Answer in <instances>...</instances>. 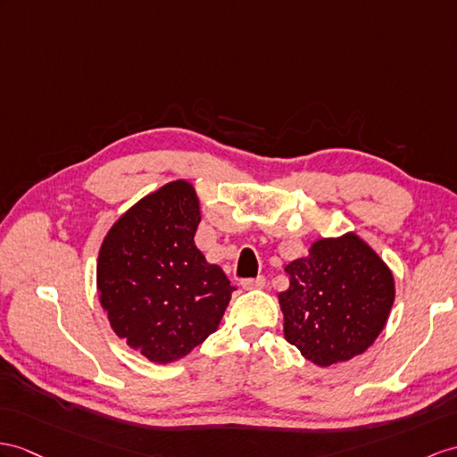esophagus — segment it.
Listing matches in <instances>:
<instances>
[{
	"label": "esophagus",
	"instance_id": "34e87169",
	"mask_svg": "<svg viewBox=\"0 0 457 457\" xmlns=\"http://www.w3.org/2000/svg\"><path fill=\"white\" fill-rule=\"evenodd\" d=\"M242 287L246 288V291H253V288H263L265 287V277L258 275V277H252V279H244Z\"/></svg>",
	"mask_w": 457,
	"mask_h": 457
}]
</instances>
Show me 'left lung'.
I'll return each mask as SVG.
<instances>
[{
    "instance_id": "obj_1",
    "label": "left lung",
    "mask_w": 457,
    "mask_h": 457,
    "mask_svg": "<svg viewBox=\"0 0 457 457\" xmlns=\"http://www.w3.org/2000/svg\"><path fill=\"white\" fill-rule=\"evenodd\" d=\"M279 295L287 341L308 361L329 366L370 347L394 304V277L357 235L321 238L308 258L288 263Z\"/></svg>"
}]
</instances>
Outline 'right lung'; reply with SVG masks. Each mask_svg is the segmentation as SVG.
I'll return each mask as SVG.
<instances>
[{
	"mask_svg": "<svg viewBox=\"0 0 457 457\" xmlns=\"http://www.w3.org/2000/svg\"><path fill=\"white\" fill-rule=\"evenodd\" d=\"M199 220L194 186L176 180L121 215L98 252L96 285L110 326L153 362L178 361L202 345L235 291L197 250Z\"/></svg>",
	"mask_w": 457,
	"mask_h": 457,
	"instance_id": "add662e5",
	"label": "right lung"
}]
</instances>
